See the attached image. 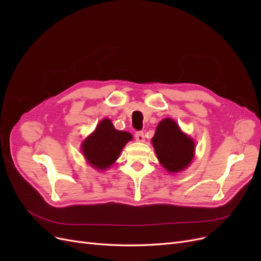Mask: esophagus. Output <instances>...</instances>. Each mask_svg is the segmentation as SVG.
I'll return each mask as SVG.
<instances>
[{"instance_id": "34e87169", "label": "esophagus", "mask_w": 261, "mask_h": 261, "mask_svg": "<svg viewBox=\"0 0 261 261\" xmlns=\"http://www.w3.org/2000/svg\"><path fill=\"white\" fill-rule=\"evenodd\" d=\"M135 138H136L137 141H139V143H144V141H145V134H144V132H136Z\"/></svg>"}]
</instances>
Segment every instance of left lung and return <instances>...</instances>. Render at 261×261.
I'll list each match as a JSON object with an SVG mask.
<instances>
[{
  "label": "left lung",
  "mask_w": 261,
  "mask_h": 261,
  "mask_svg": "<svg viewBox=\"0 0 261 261\" xmlns=\"http://www.w3.org/2000/svg\"><path fill=\"white\" fill-rule=\"evenodd\" d=\"M151 141L158 160L168 172H180L191 164L195 153V143L180 130L174 120L164 118L158 124Z\"/></svg>",
  "instance_id": "left-lung-1"
}]
</instances>
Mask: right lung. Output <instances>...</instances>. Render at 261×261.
Instances as JSON below:
<instances>
[{
    "label": "right lung",
    "instance_id": "right-lung-1",
    "mask_svg": "<svg viewBox=\"0 0 261 261\" xmlns=\"http://www.w3.org/2000/svg\"><path fill=\"white\" fill-rule=\"evenodd\" d=\"M130 139L132 134L115 129L111 120L105 118L83 141L82 151L92 168L103 171L117 160L122 149Z\"/></svg>",
    "mask_w": 261,
    "mask_h": 261
}]
</instances>
